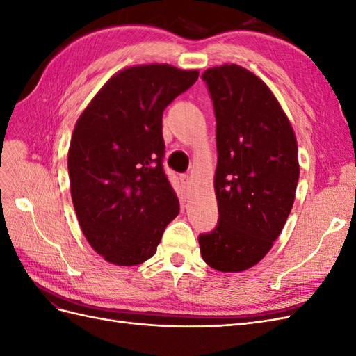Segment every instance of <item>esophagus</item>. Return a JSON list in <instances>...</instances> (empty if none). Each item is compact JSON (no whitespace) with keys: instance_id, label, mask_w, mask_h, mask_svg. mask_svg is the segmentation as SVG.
Masks as SVG:
<instances>
[{"instance_id":"34e87169","label":"esophagus","mask_w":356,"mask_h":356,"mask_svg":"<svg viewBox=\"0 0 356 356\" xmlns=\"http://www.w3.org/2000/svg\"><path fill=\"white\" fill-rule=\"evenodd\" d=\"M179 179H181V184H182V187H184L186 190L191 188V186H193V179H191L188 175H182Z\"/></svg>"}]
</instances>
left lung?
<instances>
[{
	"instance_id": "1",
	"label": "left lung",
	"mask_w": 356,
	"mask_h": 356,
	"mask_svg": "<svg viewBox=\"0 0 356 356\" xmlns=\"http://www.w3.org/2000/svg\"><path fill=\"white\" fill-rule=\"evenodd\" d=\"M217 120L213 177L218 225L199 236L208 266L241 273L260 263L281 234L300 175L297 139L267 84L251 71L224 63L208 68Z\"/></svg>"
}]
</instances>
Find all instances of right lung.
I'll return each mask as SVG.
<instances>
[{
  "label": "right lung",
  "mask_w": 356,
  "mask_h": 356,
  "mask_svg": "<svg viewBox=\"0 0 356 356\" xmlns=\"http://www.w3.org/2000/svg\"><path fill=\"white\" fill-rule=\"evenodd\" d=\"M199 79L168 63L114 74L75 123L68 172L83 234L115 266L152 258L179 202L163 170L161 117Z\"/></svg>",
  "instance_id": "obj_1"
}]
</instances>
